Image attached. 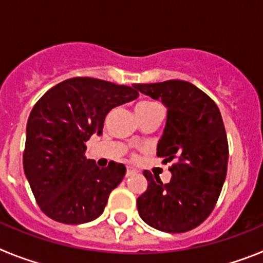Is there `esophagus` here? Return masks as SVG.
Wrapping results in <instances>:
<instances>
[{
    "label": "esophagus",
    "mask_w": 263,
    "mask_h": 263,
    "mask_svg": "<svg viewBox=\"0 0 263 263\" xmlns=\"http://www.w3.org/2000/svg\"><path fill=\"white\" fill-rule=\"evenodd\" d=\"M137 173H138V171H137V170L134 168V167H127L126 176H132V175H134V174H137Z\"/></svg>",
    "instance_id": "1"
}]
</instances>
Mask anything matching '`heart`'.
Returning a JSON list of instances; mask_svg holds the SVG:
<instances>
[{
  "mask_svg": "<svg viewBox=\"0 0 263 263\" xmlns=\"http://www.w3.org/2000/svg\"><path fill=\"white\" fill-rule=\"evenodd\" d=\"M155 105H157V104H154V103H148V101H142V103L137 104V106H136V111L145 110V109L153 108V106H155Z\"/></svg>",
  "mask_w": 263,
  "mask_h": 263,
  "instance_id": "b5f03b06",
  "label": "heart"
}]
</instances>
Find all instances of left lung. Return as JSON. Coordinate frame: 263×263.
<instances>
[{
	"label": "left lung",
	"mask_w": 263,
	"mask_h": 263,
	"mask_svg": "<svg viewBox=\"0 0 263 263\" xmlns=\"http://www.w3.org/2000/svg\"><path fill=\"white\" fill-rule=\"evenodd\" d=\"M133 87L167 108L157 155L164 163L174 162L166 184L143 171L147 190L137 199L139 216L158 231H191L211 215L227 178L229 150L221 113L208 95L188 81Z\"/></svg>",
	"instance_id": "left-lung-1"
}]
</instances>
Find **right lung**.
Instances as JSON below:
<instances>
[{
	"label": "right lung",
	"mask_w": 263,
	"mask_h": 263,
	"mask_svg": "<svg viewBox=\"0 0 263 263\" xmlns=\"http://www.w3.org/2000/svg\"><path fill=\"white\" fill-rule=\"evenodd\" d=\"M134 88L93 78L64 80L34 105L26 126L23 170L43 213L63 224H84L104 212L126 167L100 168L85 142L103 134L106 115L138 97Z\"/></svg>",
	"instance_id": "right-lung-1"
}]
</instances>
